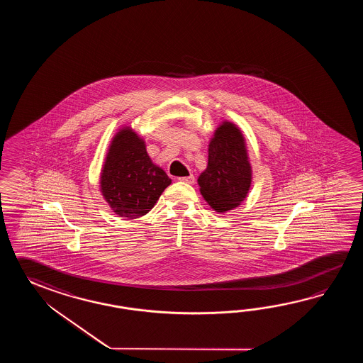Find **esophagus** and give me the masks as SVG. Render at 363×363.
<instances>
[{
  "mask_svg": "<svg viewBox=\"0 0 363 363\" xmlns=\"http://www.w3.org/2000/svg\"><path fill=\"white\" fill-rule=\"evenodd\" d=\"M179 182H183V183H188V184H193L194 183V177L189 175V177H180L178 178Z\"/></svg>",
  "mask_w": 363,
  "mask_h": 363,
  "instance_id": "esophagus-1",
  "label": "esophagus"
}]
</instances>
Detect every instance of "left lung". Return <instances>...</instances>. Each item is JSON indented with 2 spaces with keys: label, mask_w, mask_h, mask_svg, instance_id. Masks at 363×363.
Segmentation results:
<instances>
[{
  "label": "left lung",
  "mask_w": 363,
  "mask_h": 363,
  "mask_svg": "<svg viewBox=\"0 0 363 363\" xmlns=\"http://www.w3.org/2000/svg\"><path fill=\"white\" fill-rule=\"evenodd\" d=\"M252 183V167L239 128L230 122L218 127L208 145L206 170L199 178L201 194L218 213L239 206Z\"/></svg>",
  "instance_id": "1"
}]
</instances>
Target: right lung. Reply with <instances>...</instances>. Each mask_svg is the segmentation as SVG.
Segmentation results:
<instances>
[{"instance_id":"1","label":"right lung","mask_w":363,"mask_h":363,"mask_svg":"<svg viewBox=\"0 0 363 363\" xmlns=\"http://www.w3.org/2000/svg\"><path fill=\"white\" fill-rule=\"evenodd\" d=\"M170 184L171 179L152 162L135 132L123 128L116 133L101 174V191L116 214L145 216Z\"/></svg>"}]
</instances>
